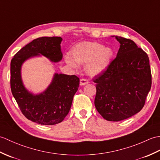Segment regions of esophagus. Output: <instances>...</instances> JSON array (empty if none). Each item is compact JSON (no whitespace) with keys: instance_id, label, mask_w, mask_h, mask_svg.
<instances>
[{"instance_id":"34e87169","label":"esophagus","mask_w":160,"mask_h":160,"mask_svg":"<svg viewBox=\"0 0 160 160\" xmlns=\"http://www.w3.org/2000/svg\"><path fill=\"white\" fill-rule=\"evenodd\" d=\"M89 83V80H87V79H84V78H82V79H81L80 81V86H83V85H85V84Z\"/></svg>"}]
</instances>
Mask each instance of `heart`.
I'll return each mask as SVG.
<instances>
[{"mask_svg":"<svg viewBox=\"0 0 160 160\" xmlns=\"http://www.w3.org/2000/svg\"><path fill=\"white\" fill-rule=\"evenodd\" d=\"M71 53L73 58L65 57L68 65L78 69V64L88 63L87 70L91 76H97L107 70L113 56V49L97 42L80 43L74 47Z\"/></svg>","mask_w":160,"mask_h":160,"instance_id":"heart-1","label":"heart"}]
</instances>
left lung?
I'll return each instance as SVG.
<instances>
[{
    "instance_id": "1",
    "label": "left lung",
    "mask_w": 160,
    "mask_h": 160,
    "mask_svg": "<svg viewBox=\"0 0 160 160\" xmlns=\"http://www.w3.org/2000/svg\"><path fill=\"white\" fill-rule=\"evenodd\" d=\"M120 46L117 56L96 83L94 104L105 120L118 122L140 112L151 87L148 55L132 40L115 36Z\"/></svg>"
}]
</instances>
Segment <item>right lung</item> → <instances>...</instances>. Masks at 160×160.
<instances>
[{
	"label": "right lung",
	"mask_w": 160,
	"mask_h": 160,
	"mask_svg": "<svg viewBox=\"0 0 160 160\" xmlns=\"http://www.w3.org/2000/svg\"><path fill=\"white\" fill-rule=\"evenodd\" d=\"M61 37H40L34 39L17 52L11 61V90L22 114L42 125H53L62 122L69 113L75 93L80 84L75 75L55 73L52 82L42 93L29 92L21 78V67L25 60L40 54L52 62L62 60Z\"/></svg>",
	"instance_id": "1"
}]
</instances>
